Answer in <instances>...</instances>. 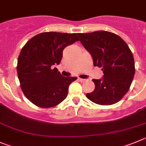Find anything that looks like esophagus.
<instances>
[{"instance_id": "obj_1", "label": "esophagus", "mask_w": 146, "mask_h": 146, "mask_svg": "<svg viewBox=\"0 0 146 146\" xmlns=\"http://www.w3.org/2000/svg\"><path fill=\"white\" fill-rule=\"evenodd\" d=\"M78 80L81 82H84L86 81V80H85V79H82V78H78Z\"/></svg>"}]
</instances>
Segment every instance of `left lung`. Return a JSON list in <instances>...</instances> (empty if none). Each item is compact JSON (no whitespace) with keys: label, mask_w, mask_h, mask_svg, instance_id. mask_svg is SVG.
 Listing matches in <instances>:
<instances>
[{"label":"left lung","mask_w":146,"mask_h":146,"mask_svg":"<svg viewBox=\"0 0 146 146\" xmlns=\"http://www.w3.org/2000/svg\"><path fill=\"white\" fill-rule=\"evenodd\" d=\"M81 43L92 56L93 65L102 68V80L86 97L99 105H112L128 92L135 72L133 55L119 36L107 31L78 33Z\"/></svg>","instance_id":"1"}]
</instances>
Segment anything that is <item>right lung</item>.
Segmentation results:
<instances>
[{"label":"right lung","mask_w":146,"mask_h":146,"mask_svg":"<svg viewBox=\"0 0 146 146\" xmlns=\"http://www.w3.org/2000/svg\"><path fill=\"white\" fill-rule=\"evenodd\" d=\"M79 41L76 33H42L32 37L21 48L17 74L22 92L33 104L51 108L62 102L76 77H63L55 64H59L63 50Z\"/></svg>","instance_id":"obj_1"}]
</instances>
